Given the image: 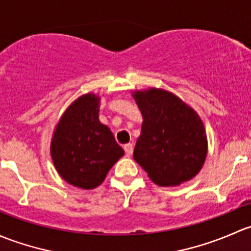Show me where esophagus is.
<instances>
[{"label":"esophagus","mask_w":251,"mask_h":251,"mask_svg":"<svg viewBox=\"0 0 251 251\" xmlns=\"http://www.w3.org/2000/svg\"><path fill=\"white\" fill-rule=\"evenodd\" d=\"M123 149H125L126 154L128 157H130L131 154H133V150H134L133 144H126V145H125V147H123Z\"/></svg>","instance_id":"1"}]
</instances>
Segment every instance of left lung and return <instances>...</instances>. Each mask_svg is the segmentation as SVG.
Here are the masks:
<instances>
[{
  "mask_svg": "<svg viewBox=\"0 0 251 251\" xmlns=\"http://www.w3.org/2000/svg\"><path fill=\"white\" fill-rule=\"evenodd\" d=\"M143 113L134 159L159 186H176L197 175L206 157V134L197 113L172 93L135 92Z\"/></svg>",
  "mask_w": 251,
  "mask_h": 251,
  "instance_id": "1",
  "label": "left lung"
}]
</instances>
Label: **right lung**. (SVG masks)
<instances>
[{
	"instance_id": "right-lung-1",
	"label": "right lung",
	"mask_w": 251,
	"mask_h": 251,
	"mask_svg": "<svg viewBox=\"0 0 251 251\" xmlns=\"http://www.w3.org/2000/svg\"><path fill=\"white\" fill-rule=\"evenodd\" d=\"M54 165L65 181L76 187L94 188L125 154L106 126L99 121V98L77 99L61 117L50 146Z\"/></svg>"
}]
</instances>
